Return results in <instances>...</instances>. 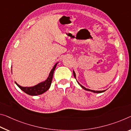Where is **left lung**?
<instances>
[{
	"mask_svg": "<svg viewBox=\"0 0 131 131\" xmlns=\"http://www.w3.org/2000/svg\"><path fill=\"white\" fill-rule=\"evenodd\" d=\"M73 76H74V78H75V79H76V74H75V73H74V71H73ZM78 83H79V84L80 85V86L82 87V88L83 89H84L85 90H87V91H90V92H93V93H103V92H104L105 90H103V91H95V90H90V89H86V88H84V86H83L82 85H81L78 82Z\"/></svg>",
	"mask_w": 131,
	"mask_h": 131,
	"instance_id": "8db88e82",
	"label": "left lung"
}]
</instances>
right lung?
<instances>
[{
  "label": "right lung",
  "instance_id": "right-lung-1",
  "mask_svg": "<svg viewBox=\"0 0 131 131\" xmlns=\"http://www.w3.org/2000/svg\"><path fill=\"white\" fill-rule=\"evenodd\" d=\"M57 64L58 63H56L55 66H53V68H52V69L51 70L50 73L49 74L48 78H47V79L45 80V82H41L40 83L32 87H22L20 86L19 84H18L16 82V84L17 85V86L21 89V90H23L24 93H27V94L28 95H37L42 94L43 93L47 92V91L49 89V88H50L52 80L53 78V72H54V70L55 69Z\"/></svg>",
  "mask_w": 131,
  "mask_h": 131
}]
</instances>
